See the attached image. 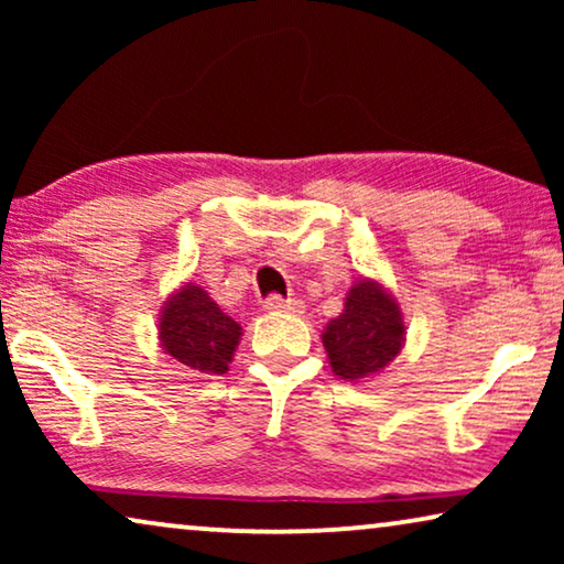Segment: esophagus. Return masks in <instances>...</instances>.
<instances>
[{
  "mask_svg": "<svg viewBox=\"0 0 564 564\" xmlns=\"http://www.w3.org/2000/svg\"><path fill=\"white\" fill-rule=\"evenodd\" d=\"M264 307L272 313H303V300L297 297H282V295H269L264 297Z\"/></svg>",
  "mask_w": 564,
  "mask_h": 564,
  "instance_id": "1",
  "label": "esophagus"
}]
</instances>
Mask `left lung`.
Here are the masks:
<instances>
[{
    "mask_svg": "<svg viewBox=\"0 0 564 564\" xmlns=\"http://www.w3.org/2000/svg\"><path fill=\"white\" fill-rule=\"evenodd\" d=\"M403 318L398 305L375 282H359L349 290L344 313L323 334L330 367L346 382L367 380L382 372L403 346Z\"/></svg>",
    "mask_w": 564,
    "mask_h": 564,
    "instance_id": "1",
    "label": "left lung"
}]
</instances>
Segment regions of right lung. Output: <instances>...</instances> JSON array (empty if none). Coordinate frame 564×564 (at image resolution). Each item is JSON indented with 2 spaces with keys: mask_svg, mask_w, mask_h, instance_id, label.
I'll return each mask as SVG.
<instances>
[{
  "mask_svg": "<svg viewBox=\"0 0 564 564\" xmlns=\"http://www.w3.org/2000/svg\"><path fill=\"white\" fill-rule=\"evenodd\" d=\"M159 336L169 357L180 365L199 375H223L234 359L241 326L203 288L187 284L166 303Z\"/></svg>",
  "mask_w": 564,
  "mask_h": 564,
  "instance_id": "right-lung-1",
  "label": "right lung"
}]
</instances>
